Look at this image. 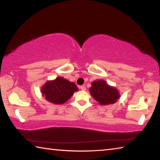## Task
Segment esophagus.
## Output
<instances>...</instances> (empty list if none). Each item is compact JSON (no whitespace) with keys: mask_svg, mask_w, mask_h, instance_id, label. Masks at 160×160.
Returning a JSON list of instances; mask_svg holds the SVG:
<instances>
[{"mask_svg":"<svg viewBox=\"0 0 160 160\" xmlns=\"http://www.w3.org/2000/svg\"><path fill=\"white\" fill-rule=\"evenodd\" d=\"M80 89L81 90H86V88H85V85H81L80 87Z\"/></svg>","mask_w":160,"mask_h":160,"instance_id":"1","label":"esophagus"}]
</instances>
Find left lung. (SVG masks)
Here are the masks:
<instances>
[{"label":"left lung","mask_w":160,"mask_h":160,"mask_svg":"<svg viewBox=\"0 0 160 160\" xmlns=\"http://www.w3.org/2000/svg\"><path fill=\"white\" fill-rule=\"evenodd\" d=\"M91 95L101 105L115 103L120 97L117 89L108 85L104 80H95L90 88Z\"/></svg>","instance_id":"obj_1"}]
</instances>
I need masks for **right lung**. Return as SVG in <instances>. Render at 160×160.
Segmentation results:
<instances>
[{
  "instance_id": "add662e5",
  "label": "right lung",
  "mask_w": 160,
  "mask_h": 160,
  "mask_svg": "<svg viewBox=\"0 0 160 160\" xmlns=\"http://www.w3.org/2000/svg\"><path fill=\"white\" fill-rule=\"evenodd\" d=\"M78 90L74 82L62 77L47 81L42 88V94L45 99L52 104H62L66 102Z\"/></svg>"
}]
</instances>
